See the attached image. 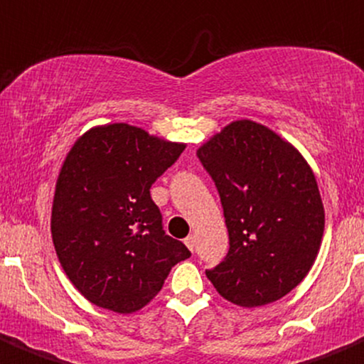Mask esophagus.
Returning a JSON list of instances; mask_svg holds the SVG:
<instances>
[{
	"label": "esophagus",
	"mask_w": 364,
	"mask_h": 364,
	"mask_svg": "<svg viewBox=\"0 0 364 364\" xmlns=\"http://www.w3.org/2000/svg\"><path fill=\"white\" fill-rule=\"evenodd\" d=\"M196 243H197V238H196V235H190V236H186V238H185V245L188 247L190 250H193V249H196Z\"/></svg>",
	"instance_id": "34e87169"
}]
</instances>
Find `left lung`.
<instances>
[{"instance_id":"8db88e82","label":"left lung","mask_w":364,"mask_h":364,"mask_svg":"<svg viewBox=\"0 0 364 364\" xmlns=\"http://www.w3.org/2000/svg\"><path fill=\"white\" fill-rule=\"evenodd\" d=\"M215 181L229 232L228 256L206 270L242 308L290 294L311 270L326 225L315 174L301 153L254 121H235L197 149Z\"/></svg>"}]
</instances>
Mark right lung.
<instances>
[{"label":"right lung","mask_w":364,"mask_h":364,"mask_svg":"<svg viewBox=\"0 0 364 364\" xmlns=\"http://www.w3.org/2000/svg\"><path fill=\"white\" fill-rule=\"evenodd\" d=\"M185 151L136 126L115 122L74 142L56 179L51 236L70 283L115 313L149 304L168 272L190 257L165 235L151 185Z\"/></svg>","instance_id":"1"}]
</instances>
